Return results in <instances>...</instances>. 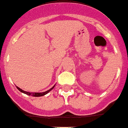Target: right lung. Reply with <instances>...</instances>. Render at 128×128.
I'll return each instance as SVG.
<instances>
[{"label": "right lung", "instance_id": "right-lung-1", "mask_svg": "<svg viewBox=\"0 0 128 128\" xmlns=\"http://www.w3.org/2000/svg\"><path fill=\"white\" fill-rule=\"evenodd\" d=\"M54 86H53V87H52L51 89H50L49 90H48V91H45V92H43V93H30V92H27V91H24V90L21 89L20 88H19L18 87H16V88H17V89H18L20 91H21V92H22V93H25V94H28V95H32V96H43V95H44V94H47V93H48L50 91H51L52 89L54 88Z\"/></svg>", "mask_w": 128, "mask_h": 128}]
</instances>
